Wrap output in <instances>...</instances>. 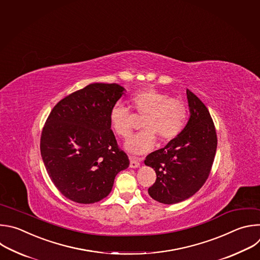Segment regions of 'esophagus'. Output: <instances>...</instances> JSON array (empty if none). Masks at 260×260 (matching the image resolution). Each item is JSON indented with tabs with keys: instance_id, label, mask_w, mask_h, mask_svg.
<instances>
[{
	"instance_id": "34e87169",
	"label": "esophagus",
	"mask_w": 260,
	"mask_h": 260,
	"mask_svg": "<svg viewBox=\"0 0 260 260\" xmlns=\"http://www.w3.org/2000/svg\"><path fill=\"white\" fill-rule=\"evenodd\" d=\"M140 162H141V159L136 158V157H130V167L131 168L135 169V168L140 167Z\"/></svg>"
}]
</instances>
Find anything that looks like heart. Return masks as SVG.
Wrapping results in <instances>:
<instances>
[{"instance_id": "obj_1", "label": "heart", "mask_w": 260, "mask_h": 260, "mask_svg": "<svg viewBox=\"0 0 260 260\" xmlns=\"http://www.w3.org/2000/svg\"><path fill=\"white\" fill-rule=\"evenodd\" d=\"M131 109L141 116L142 131L131 136L125 148L135 154H142L153 148L155 137L162 142L176 138L187 120V108L180 98L155 88H144L130 97ZM110 124L114 133L127 138L132 133V114L128 107L116 103L110 112Z\"/></svg>"}]
</instances>
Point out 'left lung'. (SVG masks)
<instances>
[{"instance_id":"left-lung-1","label":"left lung","mask_w":260,"mask_h":260,"mask_svg":"<svg viewBox=\"0 0 260 260\" xmlns=\"http://www.w3.org/2000/svg\"><path fill=\"white\" fill-rule=\"evenodd\" d=\"M189 119L174 139L149 153L144 164L157 174L148 194L171 205L193 196L209 176L217 147V136L210 113L188 89Z\"/></svg>"}]
</instances>
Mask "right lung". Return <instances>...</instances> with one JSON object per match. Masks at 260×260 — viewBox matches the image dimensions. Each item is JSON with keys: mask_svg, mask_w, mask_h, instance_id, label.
<instances>
[{"mask_svg": "<svg viewBox=\"0 0 260 260\" xmlns=\"http://www.w3.org/2000/svg\"><path fill=\"white\" fill-rule=\"evenodd\" d=\"M124 92L118 84H90L60 100L46 121L44 165L57 189L76 203L109 196L117 174L130 164L110 124L111 109Z\"/></svg>", "mask_w": 260, "mask_h": 260, "instance_id": "obj_1", "label": "right lung"}]
</instances>
